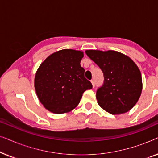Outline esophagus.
I'll use <instances>...</instances> for the list:
<instances>
[{"mask_svg":"<svg viewBox=\"0 0 158 158\" xmlns=\"http://www.w3.org/2000/svg\"><path fill=\"white\" fill-rule=\"evenodd\" d=\"M91 84H92L93 88H94L95 87V82H94V80H92V81H91Z\"/></svg>","mask_w":158,"mask_h":158,"instance_id":"1","label":"esophagus"}]
</instances>
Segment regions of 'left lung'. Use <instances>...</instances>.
I'll list each match as a JSON object with an SVG mask.
<instances>
[{
	"mask_svg": "<svg viewBox=\"0 0 158 158\" xmlns=\"http://www.w3.org/2000/svg\"><path fill=\"white\" fill-rule=\"evenodd\" d=\"M86 55L103 71V85L96 92L98 105L114 114L130 111L142 90L140 70L130 57L114 50L89 49Z\"/></svg>",
	"mask_w": 158,
	"mask_h": 158,
	"instance_id": "8db88e82",
	"label": "left lung"
}]
</instances>
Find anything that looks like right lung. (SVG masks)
I'll use <instances>...</instances> for the list:
<instances>
[{"label": "right lung", "instance_id": "obj_1", "mask_svg": "<svg viewBox=\"0 0 158 158\" xmlns=\"http://www.w3.org/2000/svg\"><path fill=\"white\" fill-rule=\"evenodd\" d=\"M83 52L64 49L42 62L34 77V88L41 103L52 113H68L78 105L83 94L92 85L81 66Z\"/></svg>", "mask_w": 158, "mask_h": 158}]
</instances>
